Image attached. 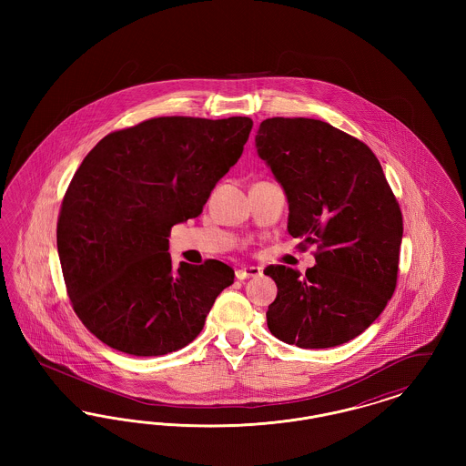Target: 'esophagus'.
I'll use <instances>...</instances> for the list:
<instances>
[{"instance_id": "1", "label": "esophagus", "mask_w": 466, "mask_h": 466, "mask_svg": "<svg viewBox=\"0 0 466 466\" xmlns=\"http://www.w3.org/2000/svg\"><path fill=\"white\" fill-rule=\"evenodd\" d=\"M262 274V268L260 267L249 266L241 267L236 270V278L238 279H248V278H258Z\"/></svg>"}]
</instances>
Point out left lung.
<instances>
[{
  "label": "left lung",
  "instance_id": "1",
  "mask_svg": "<svg viewBox=\"0 0 466 466\" xmlns=\"http://www.w3.org/2000/svg\"><path fill=\"white\" fill-rule=\"evenodd\" d=\"M260 158L289 198V232L316 244L300 276L266 267L278 285L267 310L274 337L306 350L365 332L397 289L403 220L374 152L355 136L314 118H267L255 137Z\"/></svg>",
  "mask_w": 466,
  "mask_h": 466
}]
</instances>
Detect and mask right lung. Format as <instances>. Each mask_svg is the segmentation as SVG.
I'll return each instance as SVG.
<instances>
[{"label":"right lung","mask_w":466,"mask_h":466,"mask_svg":"<svg viewBox=\"0 0 466 466\" xmlns=\"http://www.w3.org/2000/svg\"><path fill=\"white\" fill-rule=\"evenodd\" d=\"M253 120L157 116L105 136L67 187L57 251L73 310L116 351L167 355L199 335L234 283L220 260L173 268L169 232L202 213Z\"/></svg>","instance_id":"right-lung-1"}]
</instances>
